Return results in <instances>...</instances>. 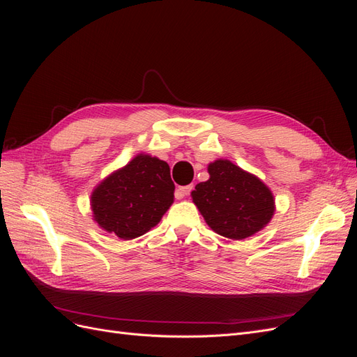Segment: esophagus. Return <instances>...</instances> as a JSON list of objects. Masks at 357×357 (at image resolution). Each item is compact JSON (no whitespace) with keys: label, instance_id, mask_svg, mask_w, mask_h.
Segmentation results:
<instances>
[{"label":"esophagus","instance_id":"34e87169","mask_svg":"<svg viewBox=\"0 0 357 357\" xmlns=\"http://www.w3.org/2000/svg\"><path fill=\"white\" fill-rule=\"evenodd\" d=\"M192 189H193V185H188V186H180V188H177V190H176V198H177V199H181V198L188 197Z\"/></svg>","mask_w":357,"mask_h":357}]
</instances>
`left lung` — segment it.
I'll use <instances>...</instances> for the list:
<instances>
[{"label":"left lung","mask_w":357,"mask_h":357,"mask_svg":"<svg viewBox=\"0 0 357 357\" xmlns=\"http://www.w3.org/2000/svg\"><path fill=\"white\" fill-rule=\"evenodd\" d=\"M207 169L210 178L198 183L190 195L215 234L244 240L271 222L275 199L261 178L229 159H215Z\"/></svg>","instance_id":"8db88e82"}]
</instances>
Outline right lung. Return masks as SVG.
Returning a JSON list of instances; mask_svg holds the SVG:
<instances>
[{"mask_svg": "<svg viewBox=\"0 0 357 357\" xmlns=\"http://www.w3.org/2000/svg\"><path fill=\"white\" fill-rule=\"evenodd\" d=\"M174 189L167 162L139 153L95 186L92 218L105 232L134 240L160 222L174 202Z\"/></svg>", "mask_w": 357, "mask_h": 357, "instance_id": "obj_1", "label": "right lung"}]
</instances>
